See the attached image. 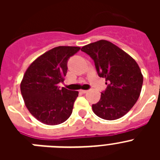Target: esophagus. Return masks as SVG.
Listing matches in <instances>:
<instances>
[{
	"label": "esophagus",
	"mask_w": 160,
	"mask_h": 160,
	"mask_svg": "<svg viewBox=\"0 0 160 160\" xmlns=\"http://www.w3.org/2000/svg\"><path fill=\"white\" fill-rule=\"evenodd\" d=\"M81 92L82 93V94H86V93L88 92V90H82Z\"/></svg>",
	"instance_id": "obj_1"
}]
</instances>
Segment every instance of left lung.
I'll return each mask as SVG.
<instances>
[{"mask_svg":"<svg viewBox=\"0 0 160 160\" xmlns=\"http://www.w3.org/2000/svg\"><path fill=\"white\" fill-rule=\"evenodd\" d=\"M81 50L93 59L98 74L106 79L107 85L99 101L92 105L94 114L106 120L125 115L135 104L142 90L143 78L136 62L106 40L89 44Z\"/></svg>","mask_w":160,"mask_h":160,"instance_id":"left-lung-1","label":"left lung"}]
</instances>
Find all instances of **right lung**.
<instances>
[{
  "label": "right lung",
  "instance_id": "obj_1",
  "mask_svg": "<svg viewBox=\"0 0 160 160\" xmlns=\"http://www.w3.org/2000/svg\"><path fill=\"white\" fill-rule=\"evenodd\" d=\"M80 50L77 46H58L50 49L29 66L21 82L25 104L38 121L58 125L70 118L78 96L58 84L64 82L68 60Z\"/></svg>",
  "mask_w": 160,
  "mask_h": 160
}]
</instances>
